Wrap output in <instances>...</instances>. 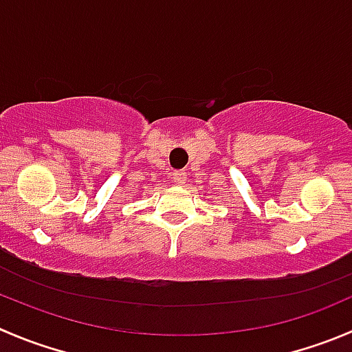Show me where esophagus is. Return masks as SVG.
I'll use <instances>...</instances> for the list:
<instances>
[{"label":"esophagus","mask_w":352,"mask_h":352,"mask_svg":"<svg viewBox=\"0 0 352 352\" xmlns=\"http://www.w3.org/2000/svg\"><path fill=\"white\" fill-rule=\"evenodd\" d=\"M173 182L177 184V186H184L187 180V173L184 172V170H177V172H173Z\"/></svg>","instance_id":"esophagus-1"}]
</instances>
